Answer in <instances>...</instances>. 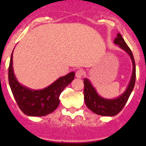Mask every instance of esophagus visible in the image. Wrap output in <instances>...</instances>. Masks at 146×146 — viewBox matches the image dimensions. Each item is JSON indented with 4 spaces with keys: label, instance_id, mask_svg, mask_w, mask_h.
I'll return each mask as SVG.
<instances>
[{
    "label": "esophagus",
    "instance_id": "esophagus-1",
    "mask_svg": "<svg viewBox=\"0 0 146 146\" xmlns=\"http://www.w3.org/2000/svg\"><path fill=\"white\" fill-rule=\"evenodd\" d=\"M83 75H84V71L82 69L77 70V71L75 72V77L78 78H81L83 76Z\"/></svg>",
    "mask_w": 146,
    "mask_h": 146
}]
</instances>
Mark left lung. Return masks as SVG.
Returning a JSON list of instances; mask_svg holds the SVG:
<instances>
[{"label":"left lung","mask_w":146,"mask_h":146,"mask_svg":"<svg viewBox=\"0 0 146 146\" xmlns=\"http://www.w3.org/2000/svg\"><path fill=\"white\" fill-rule=\"evenodd\" d=\"M114 43L119 46L123 51H125L130 56L132 62V74L128 88L123 94L115 99H106L100 97L98 94L96 90L92 86L88 79H84V102L86 106L93 113L102 116H115L119 113L125 106L129 97L131 94L135 84L136 79V67L133 55L128 47L123 38L120 33H117V38L114 40Z\"/></svg>","instance_id":"left-lung-1"}]
</instances>
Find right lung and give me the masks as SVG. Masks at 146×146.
<instances>
[{"instance_id": "add662e5", "label": "right lung", "mask_w": 146, "mask_h": 146, "mask_svg": "<svg viewBox=\"0 0 146 146\" xmlns=\"http://www.w3.org/2000/svg\"><path fill=\"white\" fill-rule=\"evenodd\" d=\"M13 51L9 66V83L11 92L20 109L28 116L42 117L58 108L62 92L74 80L75 73L71 72L61 77L48 87L42 90H32L18 82L13 69Z\"/></svg>"}]
</instances>
